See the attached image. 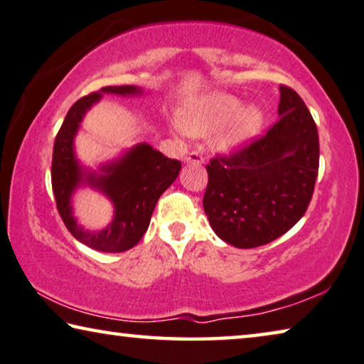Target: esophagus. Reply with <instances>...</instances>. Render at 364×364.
<instances>
[{"label": "esophagus", "mask_w": 364, "mask_h": 364, "mask_svg": "<svg viewBox=\"0 0 364 364\" xmlns=\"http://www.w3.org/2000/svg\"><path fill=\"white\" fill-rule=\"evenodd\" d=\"M186 163H187V164H198V166H200V164L205 163V158L201 156L200 153L192 151V153H190L188 156L186 158Z\"/></svg>", "instance_id": "esophagus-1"}]
</instances>
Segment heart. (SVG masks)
I'll list each match as a JSON object with an SVG mask.
<instances>
[{
    "label": "heart",
    "mask_w": 364,
    "mask_h": 364,
    "mask_svg": "<svg viewBox=\"0 0 364 364\" xmlns=\"http://www.w3.org/2000/svg\"><path fill=\"white\" fill-rule=\"evenodd\" d=\"M226 126L218 135L214 145L223 153H234L247 146L264 126V112L259 106L247 105L242 100L224 92H213L201 97L186 112L183 122H176L178 135L188 134L208 136L214 130Z\"/></svg>",
    "instance_id": "obj_1"
}]
</instances>
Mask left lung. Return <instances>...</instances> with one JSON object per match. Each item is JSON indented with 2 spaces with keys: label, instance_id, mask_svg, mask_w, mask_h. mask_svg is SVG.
Instances as JSON below:
<instances>
[{
  "label": "left lung",
  "instance_id": "left-lung-1",
  "mask_svg": "<svg viewBox=\"0 0 364 364\" xmlns=\"http://www.w3.org/2000/svg\"><path fill=\"white\" fill-rule=\"evenodd\" d=\"M279 121L264 136L206 166L203 208L211 229L237 248L266 245L300 221L319 169V136L311 112L281 85Z\"/></svg>",
  "mask_w": 364,
  "mask_h": 364
}]
</instances>
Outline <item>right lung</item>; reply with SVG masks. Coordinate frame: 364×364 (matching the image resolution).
Listing matches in <instances>:
<instances>
[{
  "label": "right lung",
  "mask_w": 364,
  "mask_h": 364,
  "mask_svg": "<svg viewBox=\"0 0 364 364\" xmlns=\"http://www.w3.org/2000/svg\"><path fill=\"white\" fill-rule=\"evenodd\" d=\"M103 95L140 97L143 90L135 85L103 87L73 105L55 140L51 163V186L59 216L77 240L105 253L127 252L145 234L159 196L176 181L182 164L166 158L146 141L129 150L97 169L87 168L75 154V135L87 111ZM88 186L106 196L113 205L112 223L101 231L83 230L73 216L72 198L77 189Z\"/></svg>",
  "instance_id": "right-lung-1"
}]
</instances>
